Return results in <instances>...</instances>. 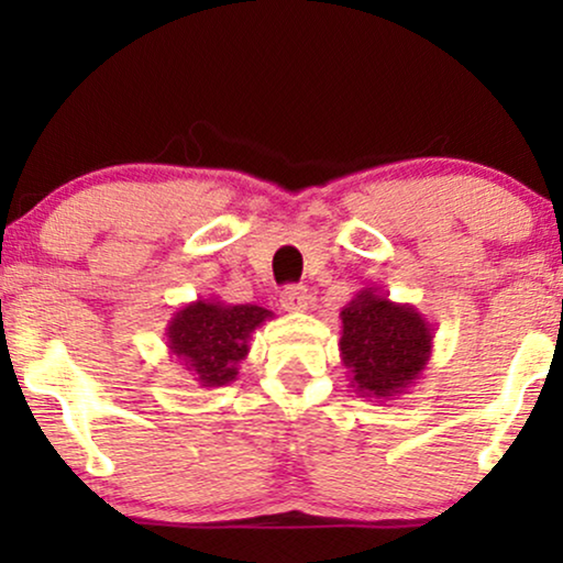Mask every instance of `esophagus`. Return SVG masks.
Wrapping results in <instances>:
<instances>
[{"label": "esophagus", "mask_w": 563, "mask_h": 563, "mask_svg": "<svg viewBox=\"0 0 563 563\" xmlns=\"http://www.w3.org/2000/svg\"><path fill=\"white\" fill-rule=\"evenodd\" d=\"M307 305H310V291L305 287H287L282 291V307L287 312H305Z\"/></svg>", "instance_id": "1"}]
</instances>
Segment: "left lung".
<instances>
[{
  "instance_id": "1",
  "label": "left lung",
  "mask_w": 563,
  "mask_h": 563,
  "mask_svg": "<svg viewBox=\"0 0 563 563\" xmlns=\"http://www.w3.org/2000/svg\"><path fill=\"white\" fill-rule=\"evenodd\" d=\"M435 328L415 305L361 289L341 310L343 366L358 397L397 399L420 379L433 353Z\"/></svg>"
}]
</instances>
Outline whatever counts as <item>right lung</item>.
<instances>
[{"mask_svg":"<svg viewBox=\"0 0 563 563\" xmlns=\"http://www.w3.org/2000/svg\"><path fill=\"white\" fill-rule=\"evenodd\" d=\"M272 318L274 312L258 305L197 299L179 307L168 320V356L181 361L199 387H225L238 379V366L251 351V335Z\"/></svg>","mask_w":563,"mask_h":563,"instance_id":"add662e5","label":"right lung"}]
</instances>
